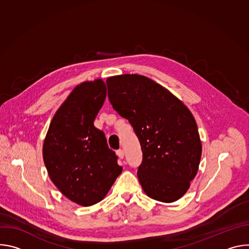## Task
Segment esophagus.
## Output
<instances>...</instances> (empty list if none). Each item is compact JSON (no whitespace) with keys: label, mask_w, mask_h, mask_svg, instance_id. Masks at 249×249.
I'll return each mask as SVG.
<instances>
[{"label":"esophagus","mask_w":249,"mask_h":249,"mask_svg":"<svg viewBox=\"0 0 249 249\" xmlns=\"http://www.w3.org/2000/svg\"><path fill=\"white\" fill-rule=\"evenodd\" d=\"M116 155L118 156L119 159H123V158H124V151H123V150H118V151L116 152Z\"/></svg>","instance_id":"obj_1"}]
</instances>
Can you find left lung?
Instances as JSON below:
<instances>
[{
    "label": "left lung",
    "instance_id": "obj_1",
    "mask_svg": "<svg viewBox=\"0 0 249 249\" xmlns=\"http://www.w3.org/2000/svg\"><path fill=\"white\" fill-rule=\"evenodd\" d=\"M114 110L137 135L143 160L137 175L145 193L171 203L181 198L198 171L202 146L196 121L166 89L139 75L106 81Z\"/></svg>",
    "mask_w": 249,
    "mask_h": 249
}]
</instances>
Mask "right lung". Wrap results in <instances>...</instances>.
I'll list each match as a JSON object with an SVG mask.
<instances>
[{
	"label": "right lung",
	"instance_id": "1",
	"mask_svg": "<svg viewBox=\"0 0 249 249\" xmlns=\"http://www.w3.org/2000/svg\"><path fill=\"white\" fill-rule=\"evenodd\" d=\"M105 97L101 80L78 86L54 115L43 144L51 180L84 207L101 201L122 172L104 133L93 126Z\"/></svg>",
	"mask_w": 249,
	"mask_h": 249
}]
</instances>
